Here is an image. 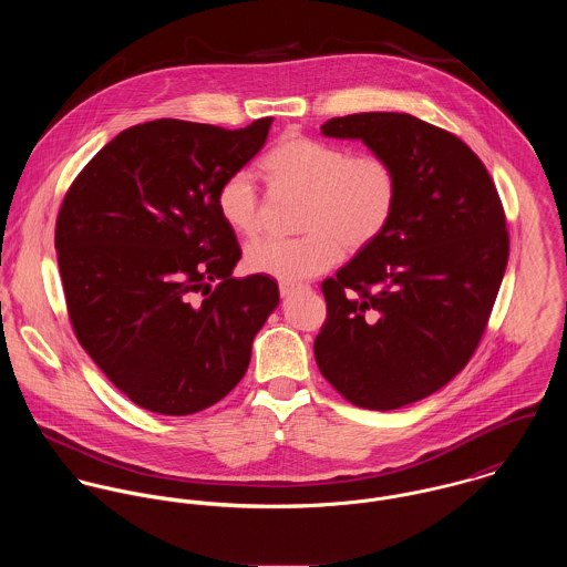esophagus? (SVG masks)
<instances>
[{"mask_svg":"<svg viewBox=\"0 0 567 567\" xmlns=\"http://www.w3.org/2000/svg\"><path fill=\"white\" fill-rule=\"evenodd\" d=\"M299 288H301V286H297V284H286V281H281V284H279V292H281V297H290V295H295Z\"/></svg>","mask_w":567,"mask_h":567,"instance_id":"obj_1","label":"esophagus"}]
</instances>
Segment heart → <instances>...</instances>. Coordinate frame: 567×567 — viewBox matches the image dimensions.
Returning a JSON list of instances; mask_svg holds the SVG:
<instances>
[{
  "instance_id": "obj_1",
  "label": "heart",
  "mask_w": 567,
  "mask_h": 567,
  "mask_svg": "<svg viewBox=\"0 0 567 567\" xmlns=\"http://www.w3.org/2000/svg\"><path fill=\"white\" fill-rule=\"evenodd\" d=\"M277 183L306 194L299 238H266L246 250V268L286 284L329 270L342 250L375 243L389 227L400 196L395 165L380 153H351L347 146L306 135L284 137L261 162ZM216 207L229 229L255 236L259 229V192L252 174L225 176Z\"/></svg>"
}]
</instances>
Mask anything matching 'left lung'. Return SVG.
<instances>
[{
  "label": "left lung",
  "mask_w": 567,
  "mask_h": 567,
  "mask_svg": "<svg viewBox=\"0 0 567 567\" xmlns=\"http://www.w3.org/2000/svg\"><path fill=\"white\" fill-rule=\"evenodd\" d=\"M321 131L384 155L400 196L384 234L324 279L315 358L347 402L395 410L474 355L508 261L502 200L463 140L414 115L353 113Z\"/></svg>",
  "instance_id": "1"
}]
</instances>
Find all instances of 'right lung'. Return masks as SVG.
I'll use <instances>...</instances> for the list:
<instances>
[{
  "mask_svg": "<svg viewBox=\"0 0 567 567\" xmlns=\"http://www.w3.org/2000/svg\"><path fill=\"white\" fill-rule=\"evenodd\" d=\"M270 124L131 126L63 198L54 246L70 321L133 404L192 414L220 402L248 369L279 288L268 275H231L243 248L216 194L261 151Z\"/></svg>",
  "mask_w": 567,
  "mask_h": 567,
  "instance_id": "obj_1",
  "label": "right lung"
}]
</instances>
